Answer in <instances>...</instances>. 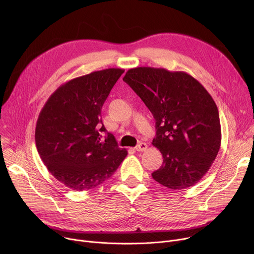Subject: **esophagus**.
<instances>
[{"instance_id":"1","label":"esophagus","mask_w":254,"mask_h":254,"mask_svg":"<svg viewBox=\"0 0 254 254\" xmlns=\"http://www.w3.org/2000/svg\"><path fill=\"white\" fill-rule=\"evenodd\" d=\"M147 148H148V145L146 143H140L139 145L134 147V149H136L137 151H145Z\"/></svg>"}]
</instances>
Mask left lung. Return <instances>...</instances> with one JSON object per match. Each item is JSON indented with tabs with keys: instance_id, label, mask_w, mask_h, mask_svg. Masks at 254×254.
<instances>
[{
	"instance_id": "obj_1",
	"label": "left lung",
	"mask_w": 254,
	"mask_h": 254,
	"mask_svg": "<svg viewBox=\"0 0 254 254\" xmlns=\"http://www.w3.org/2000/svg\"><path fill=\"white\" fill-rule=\"evenodd\" d=\"M123 79L155 120L152 144L161 152L163 163L152 178L172 190L192 187L208 172L221 147V123L212 97L184 71L136 67Z\"/></svg>"
}]
</instances>
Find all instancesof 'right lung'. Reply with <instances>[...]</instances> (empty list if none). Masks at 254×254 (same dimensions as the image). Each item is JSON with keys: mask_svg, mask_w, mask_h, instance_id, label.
<instances>
[{"mask_svg": "<svg viewBox=\"0 0 254 254\" xmlns=\"http://www.w3.org/2000/svg\"><path fill=\"white\" fill-rule=\"evenodd\" d=\"M125 72L108 68L75 77L50 96L36 127V145L48 171L74 191L109 179L127 155L102 124L101 109ZM100 131L107 132L100 139Z\"/></svg>", "mask_w": 254, "mask_h": 254, "instance_id": "obj_1", "label": "right lung"}]
</instances>
